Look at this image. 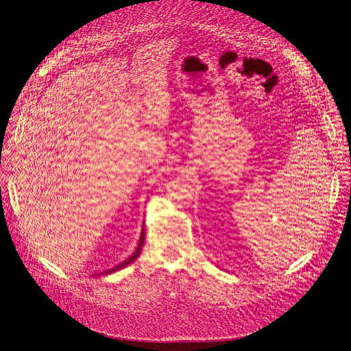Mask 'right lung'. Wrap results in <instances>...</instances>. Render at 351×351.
<instances>
[{"instance_id": "obj_1", "label": "right lung", "mask_w": 351, "mask_h": 351, "mask_svg": "<svg viewBox=\"0 0 351 351\" xmlns=\"http://www.w3.org/2000/svg\"><path fill=\"white\" fill-rule=\"evenodd\" d=\"M143 242H145V222H143V226H142V232H141V237H139V243H138V247H136V250H135V252H134L131 256H129L126 261H123L122 263L117 265V266H115V267H112V269H109V270H106V271H102L101 274H110V273L118 271V270H121V269H123V267L129 266V265H131L132 262H135V261L138 259V256L141 254V250H142Z\"/></svg>"}]
</instances>
